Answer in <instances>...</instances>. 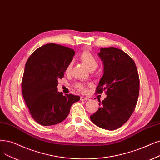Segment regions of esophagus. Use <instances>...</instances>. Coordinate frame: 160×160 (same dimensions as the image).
<instances>
[{
    "label": "esophagus",
    "mask_w": 160,
    "mask_h": 160,
    "mask_svg": "<svg viewBox=\"0 0 160 160\" xmlns=\"http://www.w3.org/2000/svg\"><path fill=\"white\" fill-rule=\"evenodd\" d=\"M80 100L81 101H88V100H89V99H88V98H87V97H80Z\"/></svg>",
    "instance_id": "esophagus-1"
}]
</instances>
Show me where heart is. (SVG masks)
<instances>
[{
    "label": "heart",
    "mask_w": 160,
    "mask_h": 160,
    "mask_svg": "<svg viewBox=\"0 0 160 160\" xmlns=\"http://www.w3.org/2000/svg\"><path fill=\"white\" fill-rule=\"evenodd\" d=\"M80 59L82 61V63L84 64L88 70H92V69H95L98 65V61H97V58L92 53V52L86 50L83 51L80 54ZM72 67V63H69L66 68V72H69L71 71ZM76 89L81 92H84L86 90V85L84 83L82 82H77L74 85Z\"/></svg>",
    "instance_id": "heart-1"
}]
</instances>
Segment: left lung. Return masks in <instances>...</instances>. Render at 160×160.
<instances>
[{
    "label": "left lung",
    "instance_id": "1",
    "mask_svg": "<svg viewBox=\"0 0 160 160\" xmlns=\"http://www.w3.org/2000/svg\"><path fill=\"white\" fill-rule=\"evenodd\" d=\"M99 56L104 72L96 93L105 91L107 97L99 101L98 110L90 119L96 126L107 130L120 128L133 114L139 94V76L133 59L116 48H101Z\"/></svg>",
    "mask_w": 160,
    "mask_h": 160
}]
</instances>
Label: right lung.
I'll list each match as a JSON object with an SVG mask.
<instances>
[{
  "mask_svg": "<svg viewBox=\"0 0 160 160\" xmlns=\"http://www.w3.org/2000/svg\"><path fill=\"white\" fill-rule=\"evenodd\" d=\"M74 51L53 43L41 46L27 59L22 82L25 102L32 118L44 126L63 121L79 96L58 92V80L64 77Z\"/></svg>",
  "mask_w": 160,
  "mask_h": 160,
  "instance_id": "right-lung-1",
  "label": "right lung"
}]
</instances>
